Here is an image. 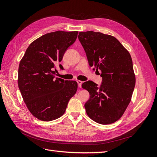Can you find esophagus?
<instances>
[{
    "instance_id": "1",
    "label": "esophagus",
    "mask_w": 157,
    "mask_h": 157,
    "mask_svg": "<svg viewBox=\"0 0 157 157\" xmlns=\"http://www.w3.org/2000/svg\"><path fill=\"white\" fill-rule=\"evenodd\" d=\"M77 83H78V86L79 88H81L82 86V82L81 81V80H77Z\"/></svg>"
}]
</instances>
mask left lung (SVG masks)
Wrapping results in <instances>:
<instances>
[{
    "label": "left lung",
    "instance_id": "8db88e82",
    "mask_svg": "<svg viewBox=\"0 0 157 157\" xmlns=\"http://www.w3.org/2000/svg\"><path fill=\"white\" fill-rule=\"evenodd\" d=\"M78 40L94 70L101 71L100 86L86 81L82 84L90 99L84 104L88 116L101 124L116 122L129 105L136 84L131 56L115 37L92 31L80 32Z\"/></svg>",
    "mask_w": 157,
    "mask_h": 157
}]
</instances>
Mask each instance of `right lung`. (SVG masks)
<instances>
[{
  "instance_id": "1",
  "label": "right lung",
  "mask_w": 157,
  "mask_h": 157,
  "mask_svg": "<svg viewBox=\"0 0 157 157\" xmlns=\"http://www.w3.org/2000/svg\"><path fill=\"white\" fill-rule=\"evenodd\" d=\"M78 31H58L33 41L21 59L18 86L32 115L42 121L62 116L69 99L76 94L77 82L56 77L65 51L75 42Z\"/></svg>"
}]
</instances>
